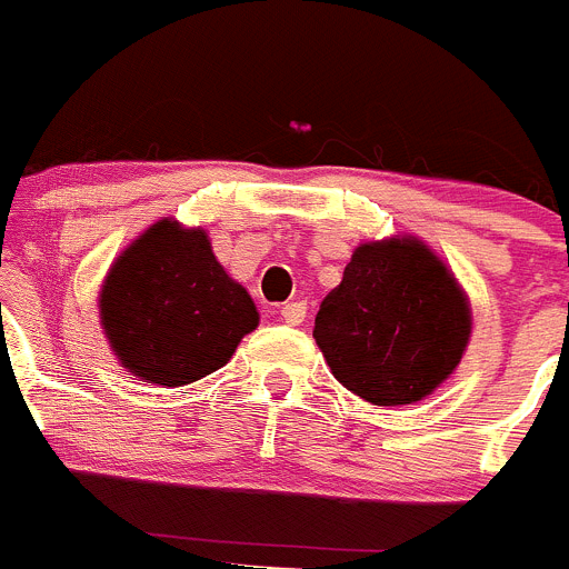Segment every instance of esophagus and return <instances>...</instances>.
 <instances>
[{
    "instance_id": "esophagus-1",
    "label": "esophagus",
    "mask_w": 569,
    "mask_h": 569,
    "mask_svg": "<svg viewBox=\"0 0 569 569\" xmlns=\"http://www.w3.org/2000/svg\"><path fill=\"white\" fill-rule=\"evenodd\" d=\"M305 316H308L305 301H290V305H284V308H281V319L288 321L290 328H299L301 321H305Z\"/></svg>"
}]
</instances>
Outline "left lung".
Segmentation results:
<instances>
[{
	"label": "left lung",
	"mask_w": 569,
	"mask_h": 569,
	"mask_svg": "<svg viewBox=\"0 0 569 569\" xmlns=\"http://www.w3.org/2000/svg\"><path fill=\"white\" fill-rule=\"evenodd\" d=\"M470 333L465 288L416 236L359 244L313 328L330 373L379 407L416 405L445 385Z\"/></svg>",
	"instance_id": "8db88e82"
}]
</instances>
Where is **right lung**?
Listing matches in <instances>:
<instances>
[{
  "label": "right lung",
  "mask_w": 569,
  "mask_h": 569,
  "mask_svg": "<svg viewBox=\"0 0 569 569\" xmlns=\"http://www.w3.org/2000/svg\"><path fill=\"white\" fill-rule=\"evenodd\" d=\"M99 321L119 365L148 385L182 387L224 367L259 310L219 264L204 228L159 219L116 256Z\"/></svg>",
  "instance_id": "1"
}]
</instances>
